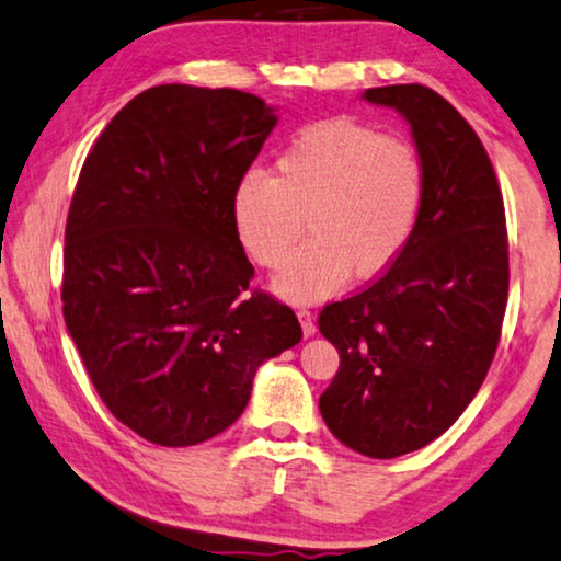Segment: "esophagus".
<instances>
[{
    "label": "esophagus",
    "mask_w": 561,
    "mask_h": 561,
    "mask_svg": "<svg viewBox=\"0 0 561 561\" xmlns=\"http://www.w3.org/2000/svg\"><path fill=\"white\" fill-rule=\"evenodd\" d=\"M297 317H299V324H301V332H305V336H312L317 332V324H314V314L309 312V309H297Z\"/></svg>",
    "instance_id": "1"
}]
</instances>
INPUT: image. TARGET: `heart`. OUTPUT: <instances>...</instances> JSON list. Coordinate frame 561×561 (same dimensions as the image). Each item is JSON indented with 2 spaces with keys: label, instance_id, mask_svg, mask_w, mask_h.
Segmentation results:
<instances>
[{
  "label": "heart",
  "instance_id": "heart-1",
  "mask_svg": "<svg viewBox=\"0 0 561 561\" xmlns=\"http://www.w3.org/2000/svg\"><path fill=\"white\" fill-rule=\"evenodd\" d=\"M426 164L414 141L352 119L309 124L282 149L272 176L252 169L232 192V227L249 260L279 266L300 233L312 240L284 263L272 287L317 301L346 279H377L420 227Z\"/></svg>",
  "mask_w": 561,
  "mask_h": 561
}]
</instances>
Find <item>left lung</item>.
Here are the masks:
<instances>
[{"instance_id": "8db88e82", "label": "left lung", "mask_w": 561, "mask_h": 561, "mask_svg": "<svg viewBox=\"0 0 561 561\" xmlns=\"http://www.w3.org/2000/svg\"><path fill=\"white\" fill-rule=\"evenodd\" d=\"M426 164L420 227L394 266L319 314L340 371L319 397L329 432L371 459L426 447L459 420L500 344L510 244L494 167L477 131L424 84L375 87Z\"/></svg>"}]
</instances>
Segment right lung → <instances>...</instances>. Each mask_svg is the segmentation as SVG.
I'll list each match as a JSON object with an SVG mask.
<instances>
[{
	"instance_id": "add662e5",
	"label": "right lung",
	"mask_w": 561,
	"mask_h": 561,
	"mask_svg": "<svg viewBox=\"0 0 561 561\" xmlns=\"http://www.w3.org/2000/svg\"><path fill=\"white\" fill-rule=\"evenodd\" d=\"M277 114L239 89L159 84L106 124L65 229L61 312L106 409L162 447L239 420L252 379L301 340L287 305L249 291L232 192Z\"/></svg>"
}]
</instances>
